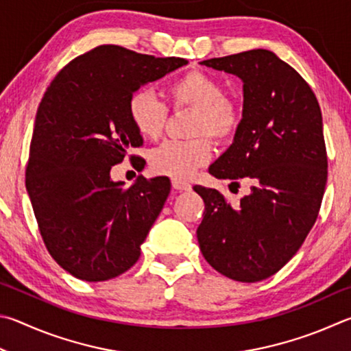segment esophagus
Here are the masks:
<instances>
[{"label": "esophagus", "mask_w": 351, "mask_h": 351, "mask_svg": "<svg viewBox=\"0 0 351 351\" xmlns=\"http://www.w3.org/2000/svg\"><path fill=\"white\" fill-rule=\"evenodd\" d=\"M171 183H172V188L177 189V191H189V189H191V185H189V183L185 180L172 179Z\"/></svg>", "instance_id": "obj_1"}]
</instances>
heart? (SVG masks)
Listing matches in <instances>:
<instances>
[{
	"label": "heart",
	"instance_id": "1",
	"mask_svg": "<svg viewBox=\"0 0 351 351\" xmlns=\"http://www.w3.org/2000/svg\"><path fill=\"white\" fill-rule=\"evenodd\" d=\"M171 106L194 109L188 140H166L149 154L151 169L172 179H188L210 162L214 138L226 143L237 135L243 121V106L234 95L223 94V84L211 73L193 69L169 86ZM129 120L141 137L156 140L163 134L169 109L149 90H135L128 101Z\"/></svg>",
	"mask_w": 351,
	"mask_h": 351
}]
</instances>
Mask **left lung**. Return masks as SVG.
Listing matches in <instances>:
<instances>
[{"instance_id": "obj_1", "label": "left lung", "mask_w": 351, "mask_h": 351, "mask_svg": "<svg viewBox=\"0 0 351 351\" xmlns=\"http://www.w3.org/2000/svg\"><path fill=\"white\" fill-rule=\"evenodd\" d=\"M202 64L243 80L242 126L210 174L231 180V193L251 186L237 205L194 186L205 202L200 251L226 278L259 282L298 253L319 216L328 163L321 108L310 84L267 49Z\"/></svg>"}]
</instances>
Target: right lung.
Here are the masks:
<instances>
[{
  "mask_svg": "<svg viewBox=\"0 0 351 351\" xmlns=\"http://www.w3.org/2000/svg\"><path fill=\"white\" fill-rule=\"evenodd\" d=\"M185 58L98 46L69 61L36 110L26 188L49 254L73 278L101 282L126 273L171 191L168 177L125 186L110 168L143 138L129 120L128 101L141 84L162 78Z\"/></svg>",
  "mask_w": 351,
  "mask_h": 351,
  "instance_id": "right-lung-1",
  "label": "right lung"
}]
</instances>
